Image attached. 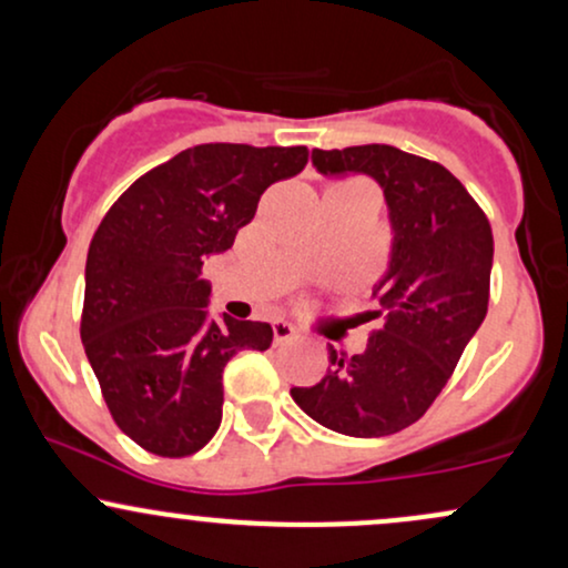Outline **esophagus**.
<instances>
[{"label":"esophagus","mask_w":568,"mask_h":568,"mask_svg":"<svg viewBox=\"0 0 568 568\" xmlns=\"http://www.w3.org/2000/svg\"><path fill=\"white\" fill-rule=\"evenodd\" d=\"M272 334H275V344H291L296 338V328L288 321H275L272 323Z\"/></svg>","instance_id":"34e87169"}]
</instances>
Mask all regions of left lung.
Returning a JSON list of instances; mask_svg holds the SVG:
<instances>
[{"label":"left lung","mask_w":568,"mask_h":568,"mask_svg":"<svg viewBox=\"0 0 568 568\" xmlns=\"http://www.w3.org/2000/svg\"><path fill=\"white\" fill-rule=\"evenodd\" d=\"M323 175L366 173L379 181L393 224L387 275L376 283L366 349L328 347V374L293 387L296 406L334 433L382 438L414 425L452 379L484 323L494 234L486 213L440 162L387 143L315 149Z\"/></svg>","instance_id":"left-lung-1"}]
</instances>
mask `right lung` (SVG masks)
I'll return each mask as SVG.
<instances>
[{"label": "right lung", "mask_w": 568, "mask_h": 568, "mask_svg": "<svg viewBox=\"0 0 568 568\" xmlns=\"http://www.w3.org/2000/svg\"><path fill=\"white\" fill-rule=\"evenodd\" d=\"M306 146L200 143L143 173L109 207L84 266L80 336L116 427L179 459L216 435L226 363L270 349L272 325L207 317L202 258L232 247Z\"/></svg>", "instance_id": "obj_1"}]
</instances>
